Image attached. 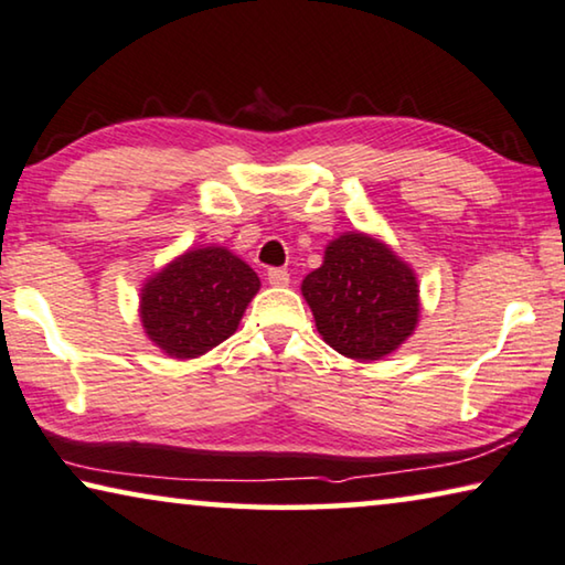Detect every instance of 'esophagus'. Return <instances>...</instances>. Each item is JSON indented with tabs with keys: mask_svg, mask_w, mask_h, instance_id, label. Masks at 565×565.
<instances>
[{
	"mask_svg": "<svg viewBox=\"0 0 565 565\" xmlns=\"http://www.w3.org/2000/svg\"><path fill=\"white\" fill-rule=\"evenodd\" d=\"M268 284L274 286H289V271L286 268H268Z\"/></svg>",
	"mask_w": 565,
	"mask_h": 565,
	"instance_id": "1",
	"label": "esophagus"
}]
</instances>
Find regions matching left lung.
<instances>
[{
  "label": "left lung",
  "instance_id": "obj_1",
  "mask_svg": "<svg viewBox=\"0 0 565 565\" xmlns=\"http://www.w3.org/2000/svg\"><path fill=\"white\" fill-rule=\"evenodd\" d=\"M301 294L322 340L360 363L391 355L418 324L414 268L367 233L334 238L322 266L301 281Z\"/></svg>",
  "mask_w": 565,
  "mask_h": 565
}]
</instances>
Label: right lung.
I'll return each mask as SVG.
<instances>
[{
    "instance_id": "add662e5",
    "label": "right lung",
    "mask_w": 565,
    "mask_h": 565,
    "mask_svg": "<svg viewBox=\"0 0 565 565\" xmlns=\"http://www.w3.org/2000/svg\"><path fill=\"white\" fill-rule=\"evenodd\" d=\"M258 289L254 268L228 248H192L141 286V327L170 358H200L238 330Z\"/></svg>"
}]
</instances>
